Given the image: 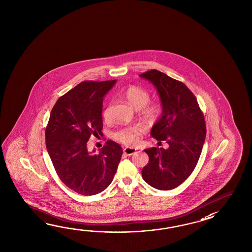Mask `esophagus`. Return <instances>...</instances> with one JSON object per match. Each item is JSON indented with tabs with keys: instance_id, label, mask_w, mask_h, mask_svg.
Here are the masks:
<instances>
[{
	"instance_id": "34e87169",
	"label": "esophagus",
	"mask_w": 252,
	"mask_h": 252,
	"mask_svg": "<svg viewBox=\"0 0 252 252\" xmlns=\"http://www.w3.org/2000/svg\"><path fill=\"white\" fill-rule=\"evenodd\" d=\"M124 154H126V155L131 156L136 152V150L131 149V148H124Z\"/></svg>"
}]
</instances>
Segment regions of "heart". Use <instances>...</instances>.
Listing matches in <instances>:
<instances>
[{
    "label": "heart",
    "instance_id": "1",
    "mask_svg": "<svg viewBox=\"0 0 252 252\" xmlns=\"http://www.w3.org/2000/svg\"><path fill=\"white\" fill-rule=\"evenodd\" d=\"M126 101L136 110H139L140 115L149 122H154L159 118L162 113L161 105L157 102H149L150 94L144 88L138 86H128L124 92ZM102 117L105 122L111 121L110 106L105 108L102 112ZM144 128L140 125L125 127L118 129L113 133L115 140L127 146L138 144Z\"/></svg>",
    "mask_w": 252,
    "mask_h": 252
}]
</instances>
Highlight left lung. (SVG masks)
Masks as SVG:
<instances>
[{
  "label": "left lung",
  "instance_id": "left-lung-1",
  "mask_svg": "<svg viewBox=\"0 0 252 252\" xmlns=\"http://www.w3.org/2000/svg\"><path fill=\"white\" fill-rule=\"evenodd\" d=\"M139 76L157 87L163 107L150 135L168 144L166 150L153 147L144 150L150 159L141 175L152 188L171 190L188 179L198 162L206 136L204 113L182 82L156 69Z\"/></svg>",
  "mask_w": 252,
  "mask_h": 252
}]
</instances>
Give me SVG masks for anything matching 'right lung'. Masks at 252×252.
I'll return each mask as SVG.
<instances>
[{
    "label": "right lung",
    "mask_w": 252,
    "mask_h": 252,
    "mask_svg": "<svg viewBox=\"0 0 252 252\" xmlns=\"http://www.w3.org/2000/svg\"><path fill=\"white\" fill-rule=\"evenodd\" d=\"M115 80L84 81L55 103L45 138L48 155L60 180L82 195L101 193L110 186L124 153L108 139L98 154L89 153L87 141L102 129V99Z\"/></svg>",
    "instance_id": "obj_1"
}]
</instances>
